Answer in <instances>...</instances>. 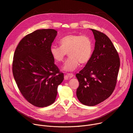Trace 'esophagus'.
<instances>
[{"label":"esophagus","mask_w":133,"mask_h":133,"mask_svg":"<svg viewBox=\"0 0 133 133\" xmlns=\"http://www.w3.org/2000/svg\"><path fill=\"white\" fill-rule=\"evenodd\" d=\"M66 75L70 78H72L74 76V75L71 73H68L66 74Z\"/></svg>","instance_id":"34e87169"}]
</instances>
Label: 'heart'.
<instances>
[{
    "instance_id": "heart-1",
    "label": "heart",
    "mask_w": 133,
    "mask_h": 133,
    "mask_svg": "<svg viewBox=\"0 0 133 133\" xmlns=\"http://www.w3.org/2000/svg\"><path fill=\"white\" fill-rule=\"evenodd\" d=\"M59 44L60 46L52 45L50 51L57 62H63L68 53L70 57L63 66L65 71H74L79 63H87L92 57L93 44L91 38L87 35H68L61 39Z\"/></svg>"
}]
</instances>
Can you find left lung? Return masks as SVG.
<instances>
[{
    "mask_svg": "<svg viewBox=\"0 0 133 133\" xmlns=\"http://www.w3.org/2000/svg\"><path fill=\"white\" fill-rule=\"evenodd\" d=\"M96 40L95 50L85 66L76 76L79 82L76 95L80 102L95 106L114 91L120 64L118 51L109 37L91 29Z\"/></svg>",
    "mask_w": 133,
    "mask_h": 133,
    "instance_id": "8db88e82",
    "label": "left lung"
}]
</instances>
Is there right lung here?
Wrapping results in <instances>:
<instances>
[{"instance_id":"obj_1","label":"right lung","mask_w":133,"mask_h":133,"mask_svg":"<svg viewBox=\"0 0 133 133\" xmlns=\"http://www.w3.org/2000/svg\"><path fill=\"white\" fill-rule=\"evenodd\" d=\"M57 33L53 29L36 30L22 39L14 54L15 82L23 97L36 107L54 103L58 86L64 79L50 51Z\"/></svg>"}]
</instances>
